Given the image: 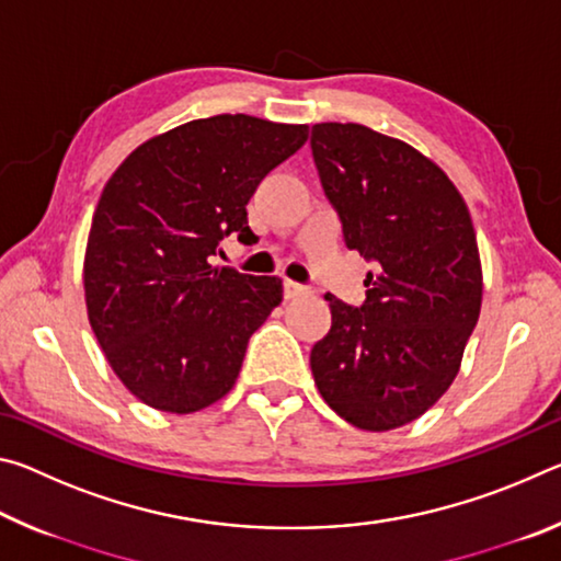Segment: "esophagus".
<instances>
[{
    "label": "esophagus",
    "mask_w": 561,
    "mask_h": 561,
    "mask_svg": "<svg viewBox=\"0 0 561 561\" xmlns=\"http://www.w3.org/2000/svg\"><path fill=\"white\" fill-rule=\"evenodd\" d=\"M304 294H309V287H304L299 282L284 279V299H299Z\"/></svg>",
    "instance_id": "1"
}]
</instances>
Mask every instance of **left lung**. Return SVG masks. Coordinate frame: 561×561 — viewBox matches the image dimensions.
Masks as SVG:
<instances>
[{
    "mask_svg": "<svg viewBox=\"0 0 561 561\" xmlns=\"http://www.w3.org/2000/svg\"><path fill=\"white\" fill-rule=\"evenodd\" d=\"M311 156L346 247L374 262L360 307L327 294L331 329L311 348V374L351 425L401 428L448 391L478 324L468 205L433 160L358 123H317Z\"/></svg>",
    "mask_w": 561,
    "mask_h": 561,
    "instance_id": "obj_1",
    "label": "left lung"
}]
</instances>
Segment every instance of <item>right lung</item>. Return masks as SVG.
I'll return each instance as SVG.
<instances>
[{"instance_id":"add662e5","label":"right lung","mask_w":561,"mask_h":561,"mask_svg":"<svg viewBox=\"0 0 561 561\" xmlns=\"http://www.w3.org/2000/svg\"><path fill=\"white\" fill-rule=\"evenodd\" d=\"M307 138V126L244 113L190 121L138 146L103 187L83 260L89 321L146 405L183 415L230 393L282 279L210 257L230 234L257 240L247 203Z\"/></svg>"}]
</instances>
